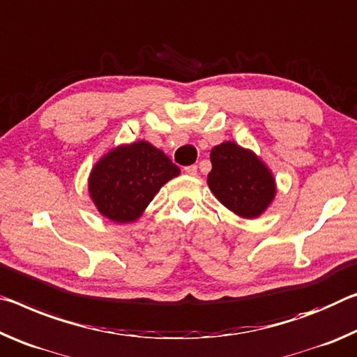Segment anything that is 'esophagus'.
<instances>
[{
	"instance_id": "34e87169",
	"label": "esophagus",
	"mask_w": 357,
	"mask_h": 357,
	"mask_svg": "<svg viewBox=\"0 0 357 357\" xmlns=\"http://www.w3.org/2000/svg\"><path fill=\"white\" fill-rule=\"evenodd\" d=\"M183 171H185V174H188V175H197V166L196 165L186 166Z\"/></svg>"
}]
</instances>
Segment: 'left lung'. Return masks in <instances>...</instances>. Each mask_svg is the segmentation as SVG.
I'll list each match as a JSON object with an SVG mask.
<instances>
[{
    "label": "left lung",
    "mask_w": 357,
    "mask_h": 357,
    "mask_svg": "<svg viewBox=\"0 0 357 357\" xmlns=\"http://www.w3.org/2000/svg\"><path fill=\"white\" fill-rule=\"evenodd\" d=\"M207 185L223 206L245 220L261 217L277 196L275 177L253 150L226 140L210 151Z\"/></svg>",
    "instance_id": "left-lung-1"
}]
</instances>
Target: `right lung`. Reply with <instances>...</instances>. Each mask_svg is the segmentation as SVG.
I'll use <instances>...</instances> for the list:
<instances>
[{
	"instance_id": "right-lung-1",
	"label": "right lung",
	"mask_w": 357,
	"mask_h": 357,
	"mask_svg": "<svg viewBox=\"0 0 357 357\" xmlns=\"http://www.w3.org/2000/svg\"><path fill=\"white\" fill-rule=\"evenodd\" d=\"M180 175L165 151L147 140L120 144L91 167L89 196L104 218L114 223L137 221L156 192Z\"/></svg>"
}]
</instances>
